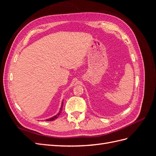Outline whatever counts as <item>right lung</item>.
<instances>
[{
  "label": "right lung",
  "instance_id": "right-lung-1",
  "mask_svg": "<svg viewBox=\"0 0 156 156\" xmlns=\"http://www.w3.org/2000/svg\"><path fill=\"white\" fill-rule=\"evenodd\" d=\"M62 107H63V101H62V105H61V107H60V110L59 112L58 113V115H56V116H53V117H52V118H50V119H47V120H46V121H53V120H55L56 119H57V118L58 117V116L60 115V112H62Z\"/></svg>",
  "mask_w": 156,
  "mask_h": 156
}]
</instances>
